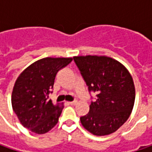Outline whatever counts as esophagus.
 Listing matches in <instances>:
<instances>
[{"instance_id": "1", "label": "esophagus", "mask_w": 152, "mask_h": 152, "mask_svg": "<svg viewBox=\"0 0 152 152\" xmlns=\"http://www.w3.org/2000/svg\"><path fill=\"white\" fill-rule=\"evenodd\" d=\"M76 103H77V101H73V102H68V104H69V105H71V106H73V105H75Z\"/></svg>"}]
</instances>
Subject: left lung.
Here are the masks:
<instances>
[{"label":"left lung","mask_w":152,"mask_h":152,"mask_svg":"<svg viewBox=\"0 0 152 152\" xmlns=\"http://www.w3.org/2000/svg\"><path fill=\"white\" fill-rule=\"evenodd\" d=\"M73 61L89 93L96 94L89 113L80 117L82 125L97 136L118 130L129 118L134 103L135 90L130 73L119 61L107 56H74Z\"/></svg>","instance_id":"obj_1"}]
</instances>
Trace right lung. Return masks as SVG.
<instances>
[{"mask_svg":"<svg viewBox=\"0 0 152 152\" xmlns=\"http://www.w3.org/2000/svg\"><path fill=\"white\" fill-rule=\"evenodd\" d=\"M72 58L46 57L34 62L16 80L12 106L24 128L38 134H45L57 124L63 107L49 99L56 73Z\"/></svg>","mask_w":152,"mask_h":152,"instance_id":"right-lung-1","label":"right lung"}]
</instances>
